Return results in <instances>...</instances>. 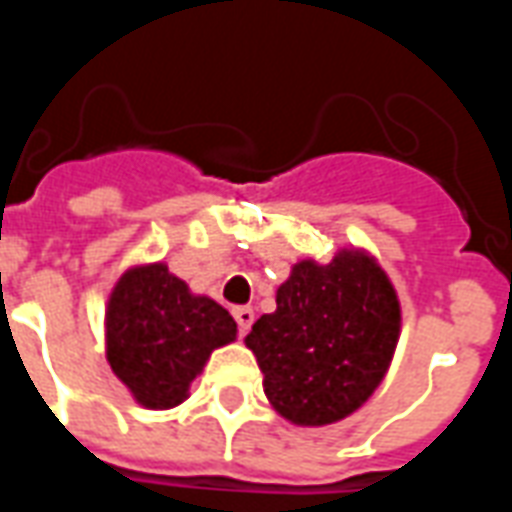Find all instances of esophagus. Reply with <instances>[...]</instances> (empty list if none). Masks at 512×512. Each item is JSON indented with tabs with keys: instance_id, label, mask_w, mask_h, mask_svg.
<instances>
[{
	"instance_id": "34e87169",
	"label": "esophagus",
	"mask_w": 512,
	"mask_h": 512,
	"mask_svg": "<svg viewBox=\"0 0 512 512\" xmlns=\"http://www.w3.org/2000/svg\"><path fill=\"white\" fill-rule=\"evenodd\" d=\"M233 318L238 323V334H246L252 329V323H255V310L252 307H235Z\"/></svg>"
}]
</instances>
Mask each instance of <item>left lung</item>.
<instances>
[{
	"mask_svg": "<svg viewBox=\"0 0 512 512\" xmlns=\"http://www.w3.org/2000/svg\"><path fill=\"white\" fill-rule=\"evenodd\" d=\"M400 304L392 282L365 252L332 263L301 260L260 315L246 345L263 370L271 406L293 425H332L376 392L395 354Z\"/></svg>",
	"mask_w": 512,
	"mask_h": 512,
	"instance_id": "left-lung-1",
	"label": "left lung"
}]
</instances>
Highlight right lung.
<instances>
[{
    "instance_id": "obj_1",
    "label": "right lung",
    "mask_w": 512,
    "mask_h": 512,
    "mask_svg": "<svg viewBox=\"0 0 512 512\" xmlns=\"http://www.w3.org/2000/svg\"><path fill=\"white\" fill-rule=\"evenodd\" d=\"M235 321L222 304L194 296L164 263L126 271L106 307V359L136 403L172 408L213 348L233 343Z\"/></svg>"
}]
</instances>
